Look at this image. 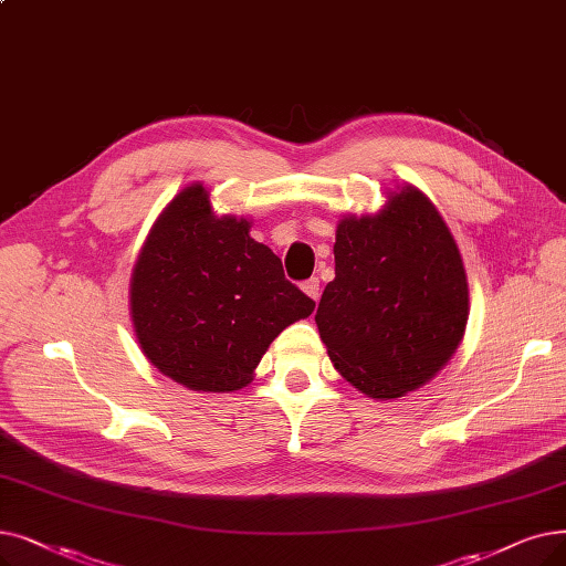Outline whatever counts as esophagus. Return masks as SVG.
<instances>
[{
	"label": "esophagus",
	"instance_id": "obj_1",
	"mask_svg": "<svg viewBox=\"0 0 566 566\" xmlns=\"http://www.w3.org/2000/svg\"><path fill=\"white\" fill-rule=\"evenodd\" d=\"M301 289L307 293L312 301H318V296H322V291H318V289H322V284H318V277H310L307 282L301 284Z\"/></svg>",
	"mask_w": 566,
	"mask_h": 566
}]
</instances>
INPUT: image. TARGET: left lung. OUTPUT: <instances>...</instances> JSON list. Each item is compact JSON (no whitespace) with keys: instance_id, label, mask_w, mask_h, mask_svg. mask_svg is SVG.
I'll use <instances>...</instances> for the list:
<instances>
[{"instance_id":"1","label":"left lung","mask_w":566,"mask_h":566,"mask_svg":"<svg viewBox=\"0 0 566 566\" xmlns=\"http://www.w3.org/2000/svg\"><path fill=\"white\" fill-rule=\"evenodd\" d=\"M386 193L377 212L339 219L335 280L314 316L335 370L375 400L432 381L470 316L467 273L444 219L413 185Z\"/></svg>"}]
</instances>
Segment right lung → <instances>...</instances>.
Instances as JSON below:
<instances>
[{
    "label": "right lung",
    "mask_w": 566,
    "mask_h": 566,
    "mask_svg": "<svg viewBox=\"0 0 566 566\" xmlns=\"http://www.w3.org/2000/svg\"><path fill=\"white\" fill-rule=\"evenodd\" d=\"M244 217L214 214L203 182L180 189L147 233L129 284L140 352L189 390L233 392L314 301L284 277Z\"/></svg>",
    "instance_id": "add662e5"
}]
</instances>
